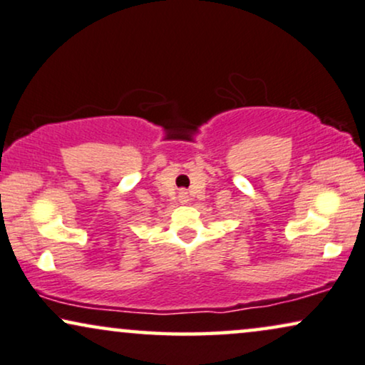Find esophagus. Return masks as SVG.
Listing matches in <instances>:
<instances>
[{
    "instance_id": "1",
    "label": "esophagus",
    "mask_w": 365,
    "mask_h": 365,
    "mask_svg": "<svg viewBox=\"0 0 365 365\" xmlns=\"http://www.w3.org/2000/svg\"><path fill=\"white\" fill-rule=\"evenodd\" d=\"M178 200H180V203H188V200H190V197H188L187 192H180L178 193Z\"/></svg>"
}]
</instances>
